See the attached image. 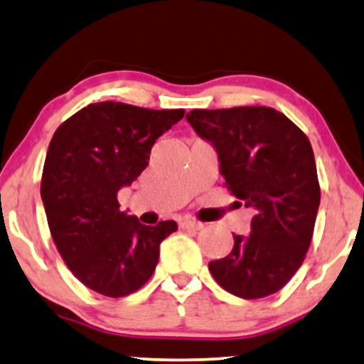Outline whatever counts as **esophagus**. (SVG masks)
Instances as JSON below:
<instances>
[{
	"label": "esophagus",
	"instance_id": "obj_1",
	"mask_svg": "<svg viewBox=\"0 0 364 364\" xmlns=\"http://www.w3.org/2000/svg\"><path fill=\"white\" fill-rule=\"evenodd\" d=\"M179 228H193V230H201L203 228V223L198 222V220H193V218H183L181 222H179Z\"/></svg>",
	"mask_w": 364,
	"mask_h": 364
}]
</instances>
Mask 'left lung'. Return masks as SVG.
<instances>
[{"label":"left lung","instance_id":"8db88e82","mask_svg":"<svg viewBox=\"0 0 364 364\" xmlns=\"http://www.w3.org/2000/svg\"><path fill=\"white\" fill-rule=\"evenodd\" d=\"M188 122L218 153L223 186L254 206L252 232L208 269L225 291L242 299L272 296L309 250L321 186L304 132L272 107L195 109Z\"/></svg>","mask_w":364,"mask_h":364}]
</instances>
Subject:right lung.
Listing matches in <instances>:
<instances>
[{
    "instance_id": "1",
    "label": "right lung",
    "mask_w": 364,
    "mask_h": 364,
    "mask_svg": "<svg viewBox=\"0 0 364 364\" xmlns=\"http://www.w3.org/2000/svg\"><path fill=\"white\" fill-rule=\"evenodd\" d=\"M185 116L97 102L58 126L50 141L41 200L60 255L85 287L124 297L154 274L159 245L176 232L173 220L148 227L119 210L117 191L148 166L156 139Z\"/></svg>"
}]
</instances>
